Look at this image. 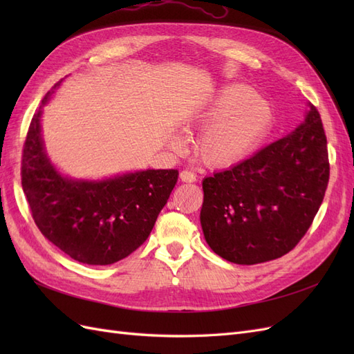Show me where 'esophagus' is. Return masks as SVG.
Wrapping results in <instances>:
<instances>
[{"label":"esophagus","mask_w":354,"mask_h":354,"mask_svg":"<svg viewBox=\"0 0 354 354\" xmlns=\"http://www.w3.org/2000/svg\"><path fill=\"white\" fill-rule=\"evenodd\" d=\"M180 180L185 181V183H194V181H196V176L192 173V171H187V169H183L180 173Z\"/></svg>","instance_id":"esophagus-1"}]
</instances>
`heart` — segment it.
<instances>
[{
    "label": "heart",
    "instance_id": "b5f03b06",
    "mask_svg": "<svg viewBox=\"0 0 354 354\" xmlns=\"http://www.w3.org/2000/svg\"><path fill=\"white\" fill-rule=\"evenodd\" d=\"M270 106L246 85H229L189 115L186 128L205 127L198 138L196 155L211 168H227L248 156L270 130ZM174 138L173 146L180 147Z\"/></svg>",
    "mask_w": 354,
    "mask_h": 354
}]
</instances>
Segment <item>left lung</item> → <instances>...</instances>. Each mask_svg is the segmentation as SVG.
<instances>
[{"label":"left lung","mask_w":354,"mask_h":354,"mask_svg":"<svg viewBox=\"0 0 354 354\" xmlns=\"http://www.w3.org/2000/svg\"><path fill=\"white\" fill-rule=\"evenodd\" d=\"M301 125L250 159L203 178L201 224L209 248L236 264L288 254L312 226L329 181L322 120Z\"/></svg>","instance_id":"obj_1"}]
</instances>
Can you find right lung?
Wrapping results in <instances>:
<instances>
[{
    "label": "right lung",
    "instance_id": "obj_1",
    "mask_svg": "<svg viewBox=\"0 0 354 354\" xmlns=\"http://www.w3.org/2000/svg\"><path fill=\"white\" fill-rule=\"evenodd\" d=\"M32 116L22 155V187L37 227L71 259L106 266L143 245L177 178V169H146L84 181L63 177L53 167L41 136L42 106Z\"/></svg>",
    "mask_w": 354,
    "mask_h": 354
}]
</instances>
